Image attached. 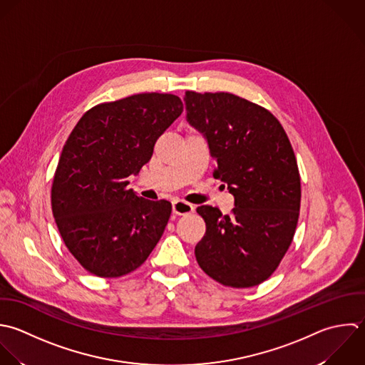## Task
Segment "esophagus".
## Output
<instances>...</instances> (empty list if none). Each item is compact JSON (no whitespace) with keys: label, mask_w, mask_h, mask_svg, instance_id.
Masks as SVG:
<instances>
[{"label":"esophagus","mask_w":365,"mask_h":365,"mask_svg":"<svg viewBox=\"0 0 365 365\" xmlns=\"http://www.w3.org/2000/svg\"><path fill=\"white\" fill-rule=\"evenodd\" d=\"M172 209H173V213H176V215H189L195 210V206L182 199H176L172 203Z\"/></svg>","instance_id":"1"}]
</instances>
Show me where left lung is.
Masks as SVG:
<instances>
[{"label":"left lung","mask_w":365,"mask_h":365,"mask_svg":"<svg viewBox=\"0 0 365 365\" xmlns=\"http://www.w3.org/2000/svg\"><path fill=\"white\" fill-rule=\"evenodd\" d=\"M183 101L186 120L207 142L213 176L235 197L230 215L197 207L206 233L196 260L225 286H257L279 267L299 222L302 187L292 143L267 109L233 93L187 91Z\"/></svg>","instance_id":"obj_1"}]
</instances>
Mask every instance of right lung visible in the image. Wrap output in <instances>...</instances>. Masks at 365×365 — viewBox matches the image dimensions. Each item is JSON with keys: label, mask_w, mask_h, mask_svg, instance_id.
I'll return each instance as SVG.
<instances>
[{"label": "right lung", "mask_w": 365, "mask_h": 365, "mask_svg": "<svg viewBox=\"0 0 365 365\" xmlns=\"http://www.w3.org/2000/svg\"><path fill=\"white\" fill-rule=\"evenodd\" d=\"M172 93H138L89 109L63 145L51 203L61 237L83 269L119 277L138 269L162 237L168 200L129 189L158 138L180 116Z\"/></svg>", "instance_id": "obj_1"}]
</instances>
